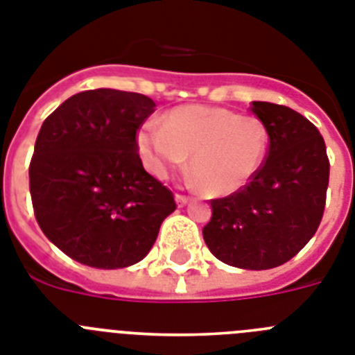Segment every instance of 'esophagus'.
<instances>
[{"mask_svg": "<svg viewBox=\"0 0 355 355\" xmlns=\"http://www.w3.org/2000/svg\"><path fill=\"white\" fill-rule=\"evenodd\" d=\"M175 200H177L178 205H186L191 198H189L187 195H182V193H177V195H175Z\"/></svg>", "mask_w": 355, "mask_h": 355, "instance_id": "esophagus-1", "label": "esophagus"}]
</instances>
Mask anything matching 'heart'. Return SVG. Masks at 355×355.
<instances>
[{"label": "heart", "mask_w": 355, "mask_h": 355, "mask_svg": "<svg viewBox=\"0 0 355 355\" xmlns=\"http://www.w3.org/2000/svg\"><path fill=\"white\" fill-rule=\"evenodd\" d=\"M269 146V132L254 115L213 106H180L160 122H148L139 132V148L151 173L168 177L182 168L202 191L233 195L260 171Z\"/></svg>", "instance_id": "obj_1"}]
</instances>
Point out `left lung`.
<instances>
[{
	"instance_id": "8db88e82",
	"label": "left lung",
	"mask_w": 355,
	"mask_h": 355,
	"mask_svg": "<svg viewBox=\"0 0 355 355\" xmlns=\"http://www.w3.org/2000/svg\"><path fill=\"white\" fill-rule=\"evenodd\" d=\"M251 110L269 132L265 160L243 189L211 200L202 233L223 263L265 270L294 258L318 231L330 162L323 137L302 113L265 101Z\"/></svg>"
}]
</instances>
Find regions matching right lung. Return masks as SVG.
Segmentation results:
<instances>
[{
	"label": "right lung",
	"instance_id": "right-lung-1",
	"mask_svg": "<svg viewBox=\"0 0 355 355\" xmlns=\"http://www.w3.org/2000/svg\"><path fill=\"white\" fill-rule=\"evenodd\" d=\"M155 103L135 92L86 90L44 119L28 177L35 220L71 260L122 269L153 247L177 209L139 157L137 132Z\"/></svg>",
	"mask_w": 355,
	"mask_h": 355
}]
</instances>
